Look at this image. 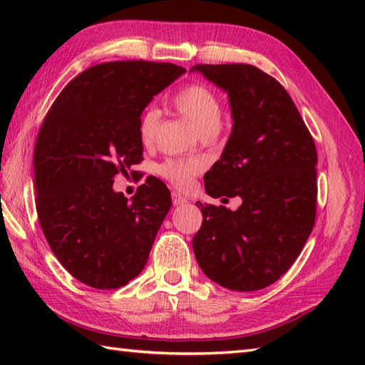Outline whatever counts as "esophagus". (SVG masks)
<instances>
[{
	"mask_svg": "<svg viewBox=\"0 0 365 365\" xmlns=\"http://www.w3.org/2000/svg\"><path fill=\"white\" fill-rule=\"evenodd\" d=\"M173 204L174 205L187 204V197H183L182 195H178V192H173Z\"/></svg>",
	"mask_w": 365,
	"mask_h": 365,
	"instance_id": "obj_1",
	"label": "esophagus"
}]
</instances>
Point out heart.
Returning a JSON list of instances; mask_svg holds the SVG:
<instances>
[{"instance_id": "obj_1", "label": "heart", "mask_w": 365, "mask_h": 365, "mask_svg": "<svg viewBox=\"0 0 365 365\" xmlns=\"http://www.w3.org/2000/svg\"><path fill=\"white\" fill-rule=\"evenodd\" d=\"M175 110L187 119L197 133L202 136L207 133H218L222 119V110L220 100L210 89L200 84H191L177 92L173 98ZM160 123V113L157 108L145 110L138 123L139 139L144 145L153 143ZM200 165L197 161H177L170 160L160 168L161 175L177 188H188L191 178L199 173Z\"/></svg>"}]
</instances>
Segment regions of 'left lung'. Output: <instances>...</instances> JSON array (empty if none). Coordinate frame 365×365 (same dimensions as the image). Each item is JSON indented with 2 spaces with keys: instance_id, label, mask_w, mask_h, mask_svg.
Here are the masks:
<instances>
[{
  "instance_id": "left-lung-1",
  "label": "left lung",
  "mask_w": 365,
  "mask_h": 365,
  "mask_svg": "<svg viewBox=\"0 0 365 365\" xmlns=\"http://www.w3.org/2000/svg\"><path fill=\"white\" fill-rule=\"evenodd\" d=\"M190 72L226 92L234 120L221 158L204 175L207 195L242 197L235 212L199 204L196 260L229 290L265 289L293 265L314 227V139L281 83L260 68L197 64Z\"/></svg>"
}]
</instances>
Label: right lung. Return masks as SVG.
Returning a JSON list of instances; mask_svg holds the SVG:
<instances>
[{"instance_id": "add662e5", "label": "right lung", "mask_w": 365, "mask_h": 365, "mask_svg": "<svg viewBox=\"0 0 365 365\" xmlns=\"http://www.w3.org/2000/svg\"><path fill=\"white\" fill-rule=\"evenodd\" d=\"M185 72L147 61L92 66L45 115L34 149L38 222L61 265L83 284L119 289L144 269L170 192L149 177L127 199L114 191V175L143 160L144 108Z\"/></svg>"}]
</instances>
